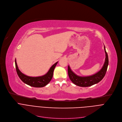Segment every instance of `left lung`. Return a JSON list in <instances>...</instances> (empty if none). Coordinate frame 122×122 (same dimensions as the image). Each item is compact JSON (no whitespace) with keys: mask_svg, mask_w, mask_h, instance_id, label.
Instances as JSON below:
<instances>
[{"mask_svg":"<svg viewBox=\"0 0 122 122\" xmlns=\"http://www.w3.org/2000/svg\"><path fill=\"white\" fill-rule=\"evenodd\" d=\"M105 53V59L103 66L101 69L96 73L87 76H81L76 74L68 66V74L70 80L75 85L82 87H87L98 83L104 77L108 66V56L107 55L105 47L104 46Z\"/></svg>","mask_w":122,"mask_h":122,"instance_id":"left-lung-1","label":"left lung"}]
</instances>
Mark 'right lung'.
<instances>
[{"mask_svg": "<svg viewBox=\"0 0 122 122\" xmlns=\"http://www.w3.org/2000/svg\"><path fill=\"white\" fill-rule=\"evenodd\" d=\"M58 62V61H57L54 64L45 75L38 77L28 76L23 73L18 68L16 60H15V66L17 74L20 79L24 83L33 87L41 88L45 86L51 81L53 76L54 69Z\"/></svg>", "mask_w": 122, "mask_h": 122, "instance_id": "1", "label": "right lung"}]
</instances>
